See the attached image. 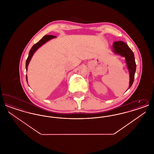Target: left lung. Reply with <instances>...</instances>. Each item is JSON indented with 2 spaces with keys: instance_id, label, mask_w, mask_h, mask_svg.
Listing matches in <instances>:
<instances>
[{
  "instance_id": "obj_1",
  "label": "left lung",
  "mask_w": 154,
  "mask_h": 154,
  "mask_svg": "<svg viewBox=\"0 0 154 154\" xmlns=\"http://www.w3.org/2000/svg\"><path fill=\"white\" fill-rule=\"evenodd\" d=\"M114 53L125 57L126 65L129 72L130 81L128 89L131 87L134 79V74L136 70V64L134 57V54L128 45L122 41L116 42L112 45Z\"/></svg>"
}]
</instances>
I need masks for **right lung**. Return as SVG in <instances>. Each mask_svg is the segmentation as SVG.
Returning a JSON list of instances; mask_svg holds the SVG:
<instances>
[{
  "instance_id": "1",
  "label": "right lung",
  "mask_w": 154,
  "mask_h": 154,
  "mask_svg": "<svg viewBox=\"0 0 154 154\" xmlns=\"http://www.w3.org/2000/svg\"><path fill=\"white\" fill-rule=\"evenodd\" d=\"M55 37H56V36H52V35H45L39 42H38L37 43L34 44L32 46V47L31 48V49L30 50L28 57V58L26 59V72H27L28 66V65L29 63L30 60L32 58V57H33V54H34L35 51L39 47H40L42 45H43L44 43H45L46 42H47L50 40H51L53 38H55ZM26 81H27V75H26Z\"/></svg>"
}]
</instances>
